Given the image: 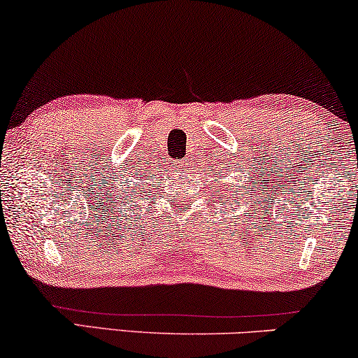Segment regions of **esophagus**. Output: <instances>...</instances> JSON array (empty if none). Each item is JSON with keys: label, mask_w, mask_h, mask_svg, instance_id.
Instances as JSON below:
<instances>
[{"label": "esophagus", "mask_w": 358, "mask_h": 358, "mask_svg": "<svg viewBox=\"0 0 358 358\" xmlns=\"http://www.w3.org/2000/svg\"><path fill=\"white\" fill-rule=\"evenodd\" d=\"M189 166V159H179V161H176L174 163V169L176 171H184L185 168H187Z\"/></svg>", "instance_id": "1"}]
</instances>
